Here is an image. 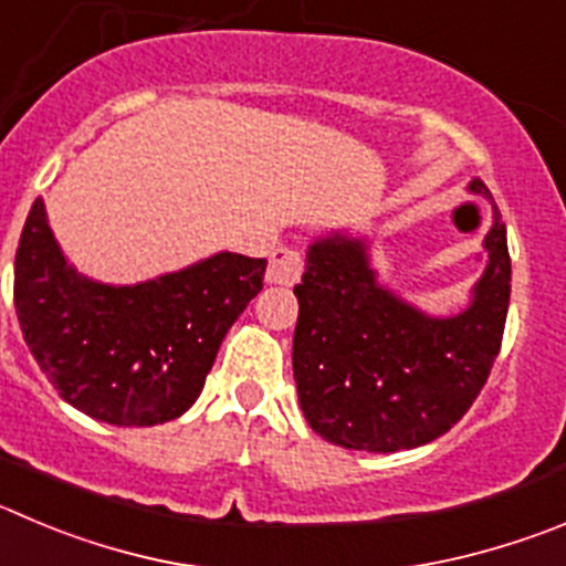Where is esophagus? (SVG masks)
I'll list each match as a JSON object with an SVG mask.
<instances>
[{"instance_id": "1", "label": "esophagus", "mask_w": 566, "mask_h": 566, "mask_svg": "<svg viewBox=\"0 0 566 566\" xmlns=\"http://www.w3.org/2000/svg\"><path fill=\"white\" fill-rule=\"evenodd\" d=\"M301 273H304V256H301L298 248H276V251L271 253V265H268V282L271 284H284V287H290V284H295L301 279Z\"/></svg>"}]
</instances>
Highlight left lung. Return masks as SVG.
Listing matches in <instances>:
<instances>
[{
    "label": "left lung",
    "instance_id": "obj_1",
    "mask_svg": "<svg viewBox=\"0 0 566 566\" xmlns=\"http://www.w3.org/2000/svg\"><path fill=\"white\" fill-rule=\"evenodd\" d=\"M469 192H491L480 178ZM483 248L489 262L463 313L436 318L377 282L368 242L318 237L307 251L293 335V377L304 419L326 441L399 452L436 441L463 419L500 355L511 298L505 223Z\"/></svg>",
    "mask_w": 566,
    "mask_h": 566
}]
</instances>
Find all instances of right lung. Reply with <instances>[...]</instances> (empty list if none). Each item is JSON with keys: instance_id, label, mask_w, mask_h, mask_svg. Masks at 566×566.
<instances>
[{"instance_id": "right-lung-1", "label": "right lung", "mask_w": 566, "mask_h": 566, "mask_svg": "<svg viewBox=\"0 0 566 566\" xmlns=\"http://www.w3.org/2000/svg\"><path fill=\"white\" fill-rule=\"evenodd\" d=\"M265 268L268 259L220 251L150 282H94L69 265L35 198L15 248V315L72 408L105 424L153 427L192 408Z\"/></svg>"}]
</instances>
